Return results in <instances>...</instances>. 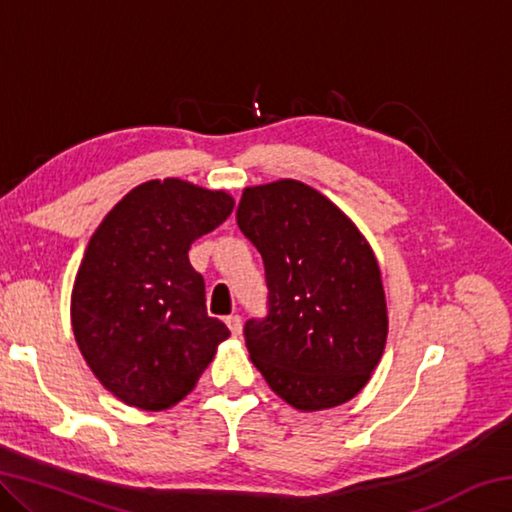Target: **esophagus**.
<instances>
[{
  "label": "esophagus",
  "instance_id": "esophagus-1",
  "mask_svg": "<svg viewBox=\"0 0 512 512\" xmlns=\"http://www.w3.org/2000/svg\"><path fill=\"white\" fill-rule=\"evenodd\" d=\"M225 325L230 327V332H232V336H239L241 334V327H244V323H241V316H228L225 318Z\"/></svg>",
  "mask_w": 512,
  "mask_h": 512
}]
</instances>
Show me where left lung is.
Returning a JSON list of instances; mask_svg holds the SVG:
<instances>
[{"label":"left lung","mask_w":512,"mask_h":512,"mask_svg":"<svg viewBox=\"0 0 512 512\" xmlns=\"http://www.w3.org/2000/svg\"><path fill=\"white\" fill-rule=\"evenodd\" d=\"M237 225L264 259L268 314L244 327L250 361L298 411L352 400L386 348L388 311L366 237L300 180L246 187Z\"/></svg>","instance_id":"obj_1"}]
</instances>
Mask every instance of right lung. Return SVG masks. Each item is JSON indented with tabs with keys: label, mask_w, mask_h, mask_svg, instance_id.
I'll return each mask as SVG.
<instances>
[{
	"label": "right lung",
	"mask_w": 512,
	"mask_h": 512,
	"mask_svg": "<svg viewBox=\"0 0 512 512\" xmlns=\"http://www.w3.org/2000/svg\"><path fill=\"white\" fill-rule=\"evenodd\" d=\"M235 198L180 178L137 185L94 230L72 289V329L103 388L164 411L194 391L230 336L207 316L189 248L228 219Z\"/></svg>",
	"instance_id": "obj_1"
}]
</instances>
